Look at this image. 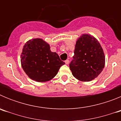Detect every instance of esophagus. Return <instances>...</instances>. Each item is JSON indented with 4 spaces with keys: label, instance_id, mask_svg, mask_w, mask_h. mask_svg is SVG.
Wrapping results in <instances>:
<instances>
[{
    "label": "esophagus",
    "instance_id": "34e87169",
    "mask_svg": "<svg viewBox=\"0 0 121 121\" xmlns=\"http://www.w3.org/2000/svg\"><path fill=\"white\" fill-rule=\"evenodd\" d=\"M65 64H69V60H68V59H67L65 60Z\"/></svg>",
    "mask_w": 121,
    "mask_h": 121
}]
</instances>
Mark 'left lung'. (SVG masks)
<instances>
[{
    "mask_svg": "<svg viewBox=\"0 0 121 121\" xmlns=\"http://www.w3.org/2000/svg\"><path fill=\"white\" fill-rule=\"evenodd\" d=\"M73 59L70 64L72 74L79 81L95 79L105 66V54L102 47L93 36L83 34L76 43Z\"/></svg>",
    "mask_w": 121,
    "mask_h": 121,
    "instance_id": "left-lung-1",
    "label": "left lung"
}]
</instances>
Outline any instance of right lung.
Masks as SVG:
<instances>
[{
    "label": "right lung",
    "instance_id": "add662e5",
    "mask_svg": "<svg viewBox=\"0 0 121 121\" xmlns=\"http://www.w3.org/2000/svg\"><path fill=\"white\" fill-rule=\"evenodd\" d=\"M21 62L26 75L39 82L52 79L65 64L57 53L51 51L50 45L40 38L30 39L25 43Z\"/></svg>",
    "mask_w": 121,
    "mask_h": 121
}]
</instances>
